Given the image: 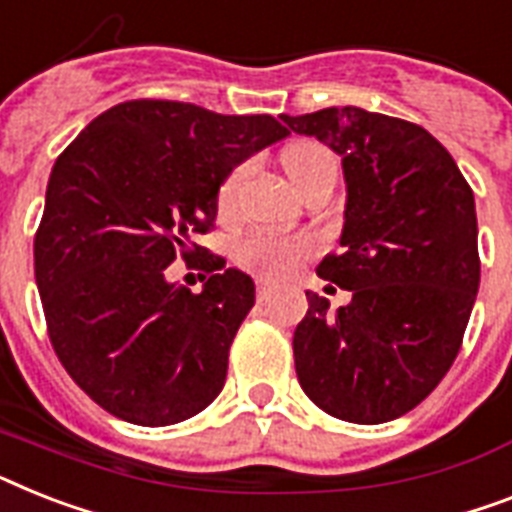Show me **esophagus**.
Instances as JSON below:
<instances>
[{
  "mask_svg": "<svg viewBox=\"0 0 512 512\" xmlns=\"http://www.w3.org/2000/svg\"><path fill=\"white\" fill-rule=\"evenodd\" d=\"M270 289H273V286H270L268 281H257V299H260V302H263V299H268Z\"/></svg>",
  "mask_w": 512,
  "mask_h": 512,
  "instance_id": "esophagus-1",
  "label": "esophagus"
}]
</instances>
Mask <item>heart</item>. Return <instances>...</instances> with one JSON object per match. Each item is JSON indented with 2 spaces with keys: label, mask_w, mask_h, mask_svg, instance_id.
I'll return each instance as SVG.
<instances>
[{
  "label": "heart",
  "mask_w": 512,
  "mask_h": 512,
  "mask_svg": "<svg viewBox=\"0 0 512 512\" xmlns=\"http://www.w3.org/2000/svg\"><path fill=\"white\" fill-rule=\"evenodd\" d=\"M328 160H334V157L328 155L323 147H318V144H297V147L286 152L284 165L289 178L294 181V186H299L310 170L318 168L321 162ZM244 176H247V168H236L226 178V184L220 186V213H231L234 210L236 191H239V184H242ZM307 255H310V242L302 239V236H276L265 234V231H255V234L244 236L234 249L236 263L242 265V268L252 270V273H257V276L268 278L289 276V273H294L299 265L305 263Z\"/></svg>",
  "instance_id": "obj_1"
}]
</instances>
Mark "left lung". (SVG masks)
<instances>
[{"label":"left lung","instance_id":"obj_1","mask_svg":"<svg viewBox=\"0 0 512 512\" xmlns=\"http://www.w3.org/2000/svg\"><path fill=\"white\" fill-rule=\"evenodd\" d=\"M342 157V255L318 276L352 292L328 310L307 294L294 331L299 386L350 423L405 415L450 371L479 292V226L471 186L426 128L360 107L281 115Z\"/></svg>","mask_w":512,"mask_h":512}]
</instances>
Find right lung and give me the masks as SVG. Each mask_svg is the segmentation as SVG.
I'll return each mask as SVG.
<instances>
[{
    "mask_svg": "<svg viewBox=\"0 0 512 512\" xmlns=\"http://www.w3.org/2000/svg\"><path fill=\"white\" fill-rule=\"evenodd\" d=\"M284 136L270 115L134 99L91 120L54 162L33 242L49 339L120 421L181 423L226 384L255 281L191 236L213 226L231 170ZM178 254L208 270L199 295L167 278Z\"/></svg>",
    "mask_w": 512,
    "mask_h": 512,
    "instance_id": "obj_1",
    "label": "right lung"
}]
</instances>
